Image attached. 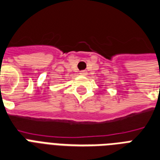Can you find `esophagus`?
<instances>
[{
  "instance_id": "1",
  "label": "esophagus",
  "mask_w": 160,
  "mask_h": 160,
  "mask_svg": "<svg viewBox=\"0 0 160 160\" xmlns=\"http://www.w3.org/2000/svg\"><path fill=\"white\" fill-rule=\"evenodd\" d=\"M80 74H81V75H86V74H87V72H86V71H81V72H80Z\"/></svg>"
}]
</instances>
